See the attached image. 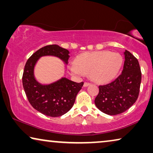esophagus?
Wrapping results in <instances>:
<instances>
[{"mask_svg": "<svg viewBox=\"0 0 153 153\" xmlns=\"http://www.w3.org/2000/svg\"><path fill=\"white\" fill-rule=\"evenodd\" d=\"M91 85V83H88V82H85L84 83H83V86H84V87H87V86H88V85Z\"/></svg>", "mask_w": 153, "mask_h": 153, "instance_id": "esophagus-1", "label": "esophagus"}]
</instances>
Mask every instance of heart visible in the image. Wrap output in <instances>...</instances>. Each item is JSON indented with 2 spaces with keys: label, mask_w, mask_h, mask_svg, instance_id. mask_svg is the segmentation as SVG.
Returning a JSON list of instances; mask_svg holds the SVG:
<instances>
[{
  "label": "heart",
  "mask_w": 153,
  "mask_h": 153,
  "mask_svg": "<svg viewBox=\"0 0 153 153\" xmlns=\"http://www.w3.org/2000/svg\"><path fill=\"white\" fill-rule=\"evenodd\" d=\"M122 63L123 58L118 53L107 51L89 52L79 56L76 63L71 62L69 70L71 74L76 76L90 73L92 80L106 82L116 76Z\"/></svg>",
  "instance_id": "1"
}]
</instances>
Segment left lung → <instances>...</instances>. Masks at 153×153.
I'll return each instance as SVG.
<instances>
[{
	"label": "left lung",
	"instance_id": "8db88e82",
	"mask_svg": "<svg viewBox=\"0 0 153 153\" xmlns=\"http://www.w3.org/2000/svg\"><path fill=\"white\" fill-rule=\"evenodd\" d=\"M125 62L120 76L112 82L100 85L95 104L104 114L114 116L125 112L134 104L139 93L141 72L138 60L124 51Z\"/></svg>",
	"mask_w": 153,
	"mask_h": 153
}]
</instances>
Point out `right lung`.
<instances>
[{
  "mask_svg": "<svg viewBox=\"0 0 153 153\" xmlns=\"http://www.w3.org/2000/svg\"><path fill=\"white\" fill-rule=\"evenodd\" d=\"M70 53L68 49L56 45L45 46L35 52L25 65L22 82L26 97L31 106L45 116L58 117L68 112L83 82L76 83L61 77L51 83H42L35 78V65L44 56H54L67 65Z\"/></svg>",
  "mask_w": 153,
  "mask_h": 153,
  "instance_id": "add662e5",
  "label": "right lung"
}]
</instances>
